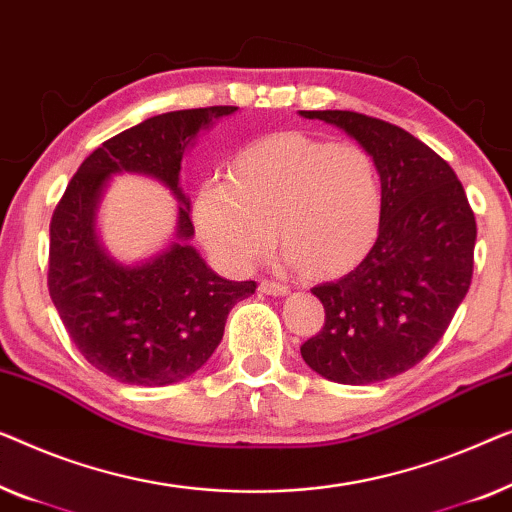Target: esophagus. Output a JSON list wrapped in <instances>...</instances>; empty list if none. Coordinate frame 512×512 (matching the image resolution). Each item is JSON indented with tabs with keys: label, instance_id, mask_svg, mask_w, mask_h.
Here are the masks:
<instances>
[{
	"label": "esophagus",
	"instance_id": "1",
	"mask_svg": "<svg viewBox=\"0 0 512 512\" xmlns=\"http://www.w3.org/2000/svg\"><path fill=\"white\" fill-rule=\"evenodd\" d=\"M259 290H262L264 294H269V297H285V294L290 292V287L280 285V283H273V280H262Z\"/></svg>",
	"mask_w": 512,
	"mask_h": 512
}]
</instances>
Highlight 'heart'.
I'll return each mask as SVG.
<instances>
[{
	"label": "heart",
	"instance_id": "obj_1",
	"mask_svg": "<svg viewBox=\"0 0 512 512\" xmlns=\"http://www.w3.org/2000/svg\"><path fill=\"white\" fill-rule=\"evenodd\" d=\"M197 227L218 262L248 271L278 239L287 262L329 276L359 262L376 241L383 194L373 157L304 132H278L234 157L232 178L197 194Z\"/></svg>",
	"mask_w": 512,
	"mask_h": 512
}]
</instances>
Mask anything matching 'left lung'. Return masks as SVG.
<instances>
[{"instance_id": "obj_1", "label": "left lung", "mask_w": 512, "mask_h": 512, "mask_svg": "<svg viewBox=\"0 0 512 512\" xmlns=\"http://www.w3.org/2000/svg\"><path fill=\"white\" fill-rule=\"evenodd\" d=\"M343 129L376 162L378 239L355 269L313 287L325 327L301 345L322 378L371 385L413 369L441 341L473 276L475 218L443 157L390 122L355 111H299Z\"/></svg>"}]
</instances>
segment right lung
Returning a JSON list of instances; mask_svg holds the SVG:
<instances>
[{
  "label": "right lung",
  "mask_w": 512,
  "mask_h": 512,
  "mask_svg": "<svg viewBox=\"0 0 512 512\" xmlns=\"http://www.w3.org/2000/svg\"><path fill=\"white\" fill-rule=\"evenodd\" d=\"M236 106L171 111L102 143L67 185L50 220L48 292L64 329L88 362L120 383L164 387L204 366L255 280L220 278L192 246L190 199L181 162L199 132ZM139 173L179 199L175 239L134 265L118 263L98 241L96 211L110 178Z\"/></svg>",
  "instance_id": "obj_1"
}]
</instances>
